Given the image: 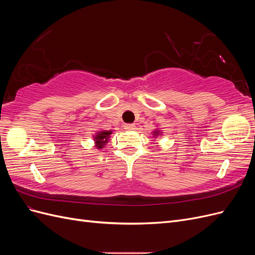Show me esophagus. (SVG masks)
<instances>
[{"label": "esophagus", "instance_id": "34e87169", "mask_svg": "<svg viewBox=\"0 0 255 255\" xmlns=\"http://www.w3.org/2000/svg\"><path fill=\"white\" fill-rule=\"evenodd\" d=\"M125 128L127 130H133V129H135V126L134 125H125Z\"/></svg>", "mask_w": 255, "mask_h": 255}]
</instances>
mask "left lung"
I'll return each instance as SVG.
<instances>
[{"mask_svg":"<svg viewBox=\"0 0 255 255\" xmlns=\"http://www.w3.org/2000/svg\"><path fill=\"white\" fill-rule=\"evenodd\" d=\"M158 134V130H155V134H154V135H157Z\"/></svg>","mask_w":255,"mask_h":255,"instance_id":"obj_1","label":"left lung"}]
</instances>
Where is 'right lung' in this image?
<instances>
[{
  "instance_id": "add662e5",
  "label": "right lung",
  "mask_w": 255,
  "mask_h": 255,
  "mask_svg": "<svg viewBox=\"0 0 255 255\" xmlns=\"http://www.w3.org/2000/svg\"><path fill=\"white\" fill-rule=\"evenodd\" d=\"M111 134H112V130H103V132L98 133V135L95 138V140H96L97 146L99 149L103 148V145L107 142V139H109Z\"/></svg>"
}]
</instances>
